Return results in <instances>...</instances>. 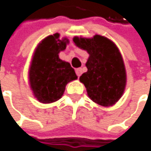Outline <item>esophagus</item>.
Returning <instances> with one entry per match:
<instances>
[{"mask_svg":"<svg viewBox=\"0 0 151 151\" xmlns=\"http://www.w3.org/2000/svg\"><path fill=\"white\" fill-rule=\"evenodd\" d=\"M75 71H76L77 76H78V77H80L81 75V73H82V69H81V68H78V69L75 70Z\"/></svg>","mask_w":151,"mask_h":151,"instance_id":"esophagus-1","label":"esophagus"}]
</instances>
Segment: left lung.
I'll list each match as a JSON object with an SVG mask.
<instances>
[{
  "instance_id": "8db88e82",
  "label": "left lung",
  "mask_w": 151,
  "mask_h": 151,
  "mask_svg": "<svg viewBox=\"0 0 151 151\" xmlns=\"http://www.w3.org/2000/svg\"><path fill=\"white\" fill-rule=\"evenodd\" d=\"M73 42L89 55L86 63L88 71L80 77L88 96L103 106L114 105L126 84L125 68L119 50L112 41L99 35L93 38L74 37Z\"/></svg>"
}]
</instances>
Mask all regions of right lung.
Masks as SVG:
<instances>
[{
	"label": "right lung",
	"instance_id": "add662e5",
	"mask_svg": "<svg viewBox=\"0 0 151 151\" xmlns=\"http://www.w3.org/2000/svg\"><path fill=\"white\" fill-rule=\"evenodd\" d=\"M59 34L45 37L37 46L29 70V82L37 99L52 103L62 98L68 82L77 79L74 69L59 58L58 53L66 48L67 38Z\"/></svg>",
	"mask_w": 151,
	"mask_h": 151
}]
</instances>
